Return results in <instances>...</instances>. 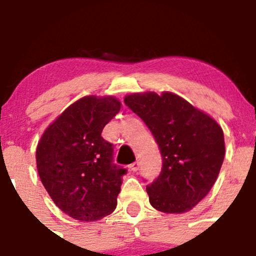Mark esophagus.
Returning a JSON list of instances; mask_svg holds the SVG:
<instances>
[{
	"label": "esophagus",
	"instance_id": "esophagus-1",
	"mask_svg": "<svg viewBox=\"0 0 256 256\" xmlns=\"http://www.w3.org/2000/svg\"><path fill=\"white\" fill-rule=\"evenodd\" d=\"M128 168H130L131 172H137V170H138V168H140V163L138 162H134L132 164H130V166H128Z\"/></svg>",
	"mask_w": 256,
	"mask_h": 256
}]
</instances>
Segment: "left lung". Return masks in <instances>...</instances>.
<instances>
[{
  "mask_svg": "<svg viewBox=\"0 0 256 256\" xmlns=\"http://www.w3.org/2000/svg\"><path fill=\"white\" fill-rule=\"evenodd\" d=\"M125 104L154 137L162 170L147 185L150 205L166 214H182L214 186L224 158V136L211 116L174 93H135Z\"/></svg>",
  "mask_w": 256,
  "mask_h": 256,
  "instance_id": "8db88e82",
  "label": "left lung"
}]
</instances>
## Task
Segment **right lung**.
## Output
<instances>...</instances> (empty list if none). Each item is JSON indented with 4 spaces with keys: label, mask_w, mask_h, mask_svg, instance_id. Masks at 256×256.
Segmentation results:
<instances>
[{
    "label": "right lung",
    "mask_w": 256,
    "mask_h": 256,
    "mask_svg": "<svg viewBox=\"0 0 256 256\" xmlns=\"http://www.w3.org/2000/svg\"><path fill=\"white\" fill-rule=\"evenodd\" d=\"M114 96H84L45 130L36 147L40 180L56 206L72 218L92 222L118 205L125 168L112 160L104 126L120 112Z\"/></svg>",
    "instance_id": "obj_1"
}]
</instances>
